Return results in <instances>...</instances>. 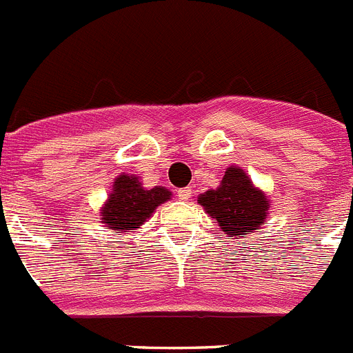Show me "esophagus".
Listing matches in <instances>:
<instances>
[{
	"label": "esophagus",
	"instance_id": "obj_1",
	"mask_svg": "<svg viewBox=\"0 0 353 353\" xmlns=\"http://www.w3.org/2000/svg\"><path fill=\"white\" fill-rule=\"evenodd\" d=\"M177 197H179L181 201H190V199H192V190L181 188L179 192H177Z\"/></svg>",
	"mask_w": 353,
	"mask_h": 353
}]
</instances>
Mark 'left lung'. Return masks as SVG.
<instances>
[{"label":"left lung","instance_id":"obj_1","mask_svg":"<svg viewBox=\"0 0 353 353\" xmlns=\"http://www.w3.org/2000/svg\"><path fill=\"white\" fill-rule=\"evenodd\" d=\"M211 219L216 220L225 234L234 238L256 232L268 216L270 201L261 188L254 185L241 167L225 170L219 188H211L197 197Z\"/></svg>","mask_w":353,"mask_h":353}]
</instances>
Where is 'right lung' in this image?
Segmentation results:
<instances>
[{
    "mask_svg": "<svg viewBox=\"0 0 353 353\" xmlns=\"http://www.w3.org/2000/svg\"><path fill=\"white\" fill-rule=\"evenodd\" d=\"M172 192L163 186L147 190L139 176L121 174L113 179L112 192L99 210V220L113 232H137L151 219L156 208L170 201Z\"/></svg>",
    "mask_w": 353,
    "mask_h": 353,
    "instance_id": "add662e5",
    "label": "right lung"
}]
</instances>
